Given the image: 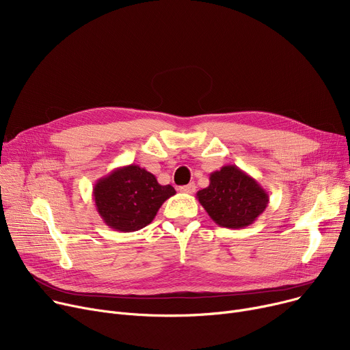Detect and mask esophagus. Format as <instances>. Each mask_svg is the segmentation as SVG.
<instances>
[{"instance_id": "obj_1", "label": "esophagus", "mask_w": 350, "mask_h": 350, "mask_svg": "<svg viewBox=\"0 0 350 350\" xmlns=\"http://www.w3.org/2000/svg\"><path fill=\"white\" fill-rule=\"evenodd\" d=\"M180 191L186 193V194H193L196 191V185H194V183H190V185H187V186L180 187Z\"/></svg>"}]
</instances>
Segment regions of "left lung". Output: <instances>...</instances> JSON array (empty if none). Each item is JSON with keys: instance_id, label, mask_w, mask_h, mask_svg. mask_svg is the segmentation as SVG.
Returning <instances> with one entry per match:
<instances>
[{"instance_id": "8db88e82", "label": "left lung", "mask_w": 350, "mask_h": 350, "mask_svg": "<svg viewBox=\"0 0 350 350\" xmlns=\"http://www.w3.org/2000/svg\"><path fill=\"white\" fill-rule=\"evenodd\" d=\"M197 198L215 224L232 230L251 226L269 203L260 183L234 164L211 173L208 187L197 191Z\"/></svg>"}]
</instances>
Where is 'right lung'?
I'll return each mask as SVG.
<instances>
[{"instance_id":"1","label":"right lung","mask_w":350,"mask_h":350,"mask_svg":"<svg viewBox=\"0 0 350 350\" xmlns=\"http://www.w3.org/2000/svg\"><path fill=\"white\" fill-rule=\"evenodd\" d=\"M174 194L170 185H159L154 174L137 164L118 167L94 186L96 211L107 227L120 232L150 224L161 204Z\"/></svg>"}]
</instances>
